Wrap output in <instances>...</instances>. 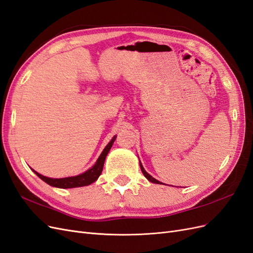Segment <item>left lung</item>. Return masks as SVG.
Segmentation results:
<instances>
[{"label": "left lung", "instance_id": "8db88e82", "mask_svg": "<svg viewBox=\"0 0 253 253\" xmlns=\"http://www.w3.org/2000/svg\"><path fill=\"white\" fill-rule=\"evenodd\" d=\"M140 164V169H141V172H142V174L145 176V178H147L148 180H150L151 182H154V183H162L160 181H158L157 179H155L154 177H152V176L149 174V173H147V171H145L144 169H143V167H142V165H141V163H139Z\"/></svg>", "mask_w": 253, "mask_h": 253}]
</instances>
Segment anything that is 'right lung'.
<instances>
[{
    "instance_id": "1",
    "label": "right lung",
    "mask_w": 253,
    "mask_h": 253,
    "mask_svg": "<svg viewBox=\"0 0 253 253\" xmlns=\"http://www.w3.org/2000/svg\"><path fill=\"white\" fill-rule=\"evenodd\" d=\"M116 139V136L113 137V139L109 142V144L106 145L104 148V150L102 151L101 155L99 156V158L97 159L96 164L88 169L87 171H85L84 173L77 175V176H72V177H65V178H49L46 177V176H43L41 174H39L38 172H36L35 170H33L39 177L45 181L46 183H48L49 186L51 187H56V188H62V189H70V188H77V187H84V186H88L90 183H93L94 181H96L98 179L99 176H100L102 169H103V165H104V160L106 158V155L110 152L112 145Z\"/></svg>"
}]
</instances>
